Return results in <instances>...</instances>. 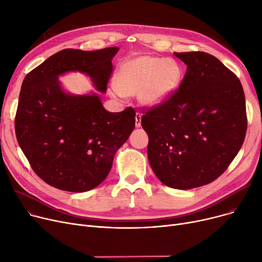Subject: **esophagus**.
<instances>
[{"label":"esophagus","instance_id":"obj_1","mask_svg":"<svg viewBox=\"0 0 262 262\" xmlns=\"http://www.w3.org/2000/svg\"><path fill=\"white\" fill-rule=\"evenodd\" d=\"M136 121H135V125L136 127H140L141 126V115L137 113L136 114Z\"/></svg>","mask_w":262,"mask_h":262}]
</instances>
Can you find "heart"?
Listing matches in <instances>:
<instances>
[{
	"label": "heart",
	"instance_id": "1",
	"mask_svg": "<svg viewBox=\"0 0 262 262\" xmlns=\"http://www.w3.org/2000/svg\"><path fill=\"white\" fill-rule=\"evenodd\" d=\"M182 79L183 69L175 59L142 55L119 66L115 93L138 94L141 104L153 107L167 101L180 87Z\"/></svg>",
	"mask_w": 262,
	"mask_h": 262
}]
</instances>
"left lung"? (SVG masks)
Instances as JSON below:
<instances>
[{
	"label": "left lung",
	"mask_w": 262,
	"mask_h": 262,
	"mask_svg": "<svg viewBox=\"0 0 262 262\" xmlns=\"http://www.w3.org/2000/svg\"><path fill=\"white\" fill-rule=\"evenodd\" d=\"M174 55L187 64L181 86L148 108L141 125L159 181L188 190L215 181L238 154L247 127L245 96L239 78L212 55Z\"/></svg>",
	"instance_id": "1"
}]
</instances>
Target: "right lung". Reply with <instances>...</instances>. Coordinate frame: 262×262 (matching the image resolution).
<instances>
[{
	"label": "right lung",
	"instance_id": "right-lung-1",
	"mask_svg": "<svg viewBox=\"0 0 262 262\" xmlns=\"http://www.w3.org/2000/svg\"><path fill=\"white\" fill-rule=\"evenodd\" d=\"M119 48L66 49L52 55L22 82L15 119L17 140L34 172L50 186L86 192L107 177L117 150L135 127L132 107L109 113L99 94L66 92L58 76L81 72L105 93Z\"/></svg>",
	"mask_w": 262,
	"mask_h": 262
}]
</instances>
